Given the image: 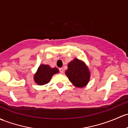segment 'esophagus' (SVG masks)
<instances>
[{
  "mask_svg": "<svg viewBox=\"0 0 128 128\" xmlns=\"http://www.w3.org/2000/svg\"><path fill=\"white\" fill-rule=\"evenodd\" d=\"M60 73H62V74H63L64 73V68H60Z\"/></svg>",
  "mask_w": 128,
  "mask_h": 128,
  "instance_id": "obj_1",
  "label": "esophagus"
}]
</instances>
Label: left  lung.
<instances>
[{
    "instance_id": "8db88e82",
    "label": "left lung",
    "mask_w": 128,
    "mask_h": 128,
    "mask_svg": "<svg viewBox=\"0 0 128 128\" xmlns=\"http://www.w3.org/2000/svg\"><path fill=\"white\" fill-rule=\"evenodd\" d=\"M65 74L73 85L80 88L88 84L91 76L86 63L77 58H74L68 62Z\"/></svg>"
}]
</instances>
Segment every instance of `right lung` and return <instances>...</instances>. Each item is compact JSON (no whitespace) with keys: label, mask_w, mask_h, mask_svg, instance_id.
<instances>
[{"label":"right lung","mask_w":128,"mask_h":128,"mask_svg":"<svg viewBox=\"0 0 128 128\" xmlns=\"http://www.w3.org/2000/svg\"><path fill=\"white\" fill-rule=\"evenodd\" d=\"M59 73L58 68H52L48 64H41L34 75V80L38 85H44L50 81L53 75Z\"/></svg>","instance_id":"1"}]
</instances>
